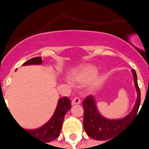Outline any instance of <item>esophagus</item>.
<instances>
[{
	"instance_id": "1",
	"label": "esophagus",
	"mask_w": 149,
	"mask_h": 149,
	"mask_svg": "<svg viewBox=\"0 0 149 149\" xmlns=\"http://www.w3.org/2000/svg\"><path fill=\"white\" fill-rule=\"evenodd\" d=\"M81 100L79 97H74V98H73V100H72V105H75V104H81Z\"/></svg>"
}]
</instances>
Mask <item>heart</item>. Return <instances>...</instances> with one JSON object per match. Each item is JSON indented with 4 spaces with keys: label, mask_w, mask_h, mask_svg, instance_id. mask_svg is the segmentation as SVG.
I'll return each mask as SVG.
<instances>
[{
    "label": "heart",
    "mask_w": 149,
    "mask_h": 149,
    "mask_svg": "<svg viewBox=\"0 0 149 149\" xmlns=\"http://www.w3.org/2000/svg\"><path fill=\"white\" fill-rule=\"evenodd\" d=\"M97 68L93 65H86L81 66L71 73V81L77 84H85L93 80L97 75ZM101 84V80L97 78L93 82V87H99Z\"/></svg>",
    "instance_id": "obj_1"
}]
</instances>
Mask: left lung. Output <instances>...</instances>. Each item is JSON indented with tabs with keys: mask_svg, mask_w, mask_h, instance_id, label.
I'll list each match as a JSON object with an SVG mask.
<instances>
[{
	"mask_svg": "<svg viewBox=\"0 0 149 149\" xmlns=\"http://www.w3.org/2000/svg\"><path fill=\"white\" fill-rule=\"evenodd\" d=\"M132 72L133 74L135 87L137 93V99L135 104L134 108L132 109L131 112L125 117L117 119V120H111L104 117L97 109V104L93 96H88L83 101V108H84L83 125H84V130L88 136L93 138L94 140L97 141L109 140L116 133H118L119 132H120V130H122L125 126H127L134 119L135 116L137 115L138 109L141 104V92L138 86L136 73L134 69L132 70Z\"/></svg>",
	"mask_w": 149,
	"mask_h": 149,
	"instance_id": "8db88e82",
	"label": "left lung"
}]
</instances>
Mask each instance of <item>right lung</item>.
<instances>
[{
    "instance_id": "right-lung-1",
    "label": "right lung",
    "mask_w": 149,
    "mask_h": 149,
    "mask_svg": "<svg viewBox=\"0 0 149 149\" xmlns=\"http://www.w3.org/2000/svg\"><path fill=\"white\" fill-rule=\"evenodd\" d=\"M42 62L41 57H34L24 63L23 65H41ZM70 109V100L67 97H62L59 99L54 114L46 124L36 129H23L27 132L29 134L36 137L37 140L45 141L47 143L50 142L59 136L64 121V117L66 112Z\"/></svg>"
}]
</instances>
